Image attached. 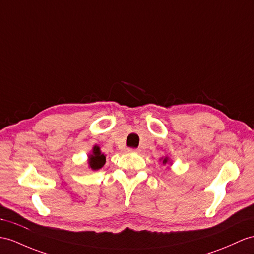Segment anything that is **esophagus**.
Listing matches in <instances>:
<instances>
[{"instance_id": "34e87169", "label": "esophagus", "mask_w": 254, "mask_h": 254, "mask_svg": "<svg viewBox=\"0 0 254 254\" xmlns=\"http://www.w3.org/2000/svg\"><path fill=\"white\" fill-rule=\"evenodd\" d=\"M127 152H129V153H140V150H139V148H128Z\"/></svg>"}]
</instances>
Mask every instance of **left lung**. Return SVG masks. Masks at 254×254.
<instances>
[{"instance_id": "8db88e82", "label": "left lung", "mask_w": 254, "mask_h": 254, "mask_svg": "<svg viewBox=\"0 0 254 254\" xmlns=\"http://www.w3.org/2000/svg\"><path fill=\"white\" fill-rule=\"evenodd\" d=\"M162 160H163V164H164V165H166V164H171L169 157H167V156L164 157V158H162Z\"/></svg>"}]
</instances>
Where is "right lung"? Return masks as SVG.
<instances>
[{"instance_id":"1","label":"right lung","mask_w":254,"mask_h":254,"mask_svg":"<svg viewBox=\"0 0 254 254\" xmlns=\"http://www.w3.org/2000/svg\"><path fill=\"white\" fill-rule=\"evenodd\" d=\"M106 164V155L101 153L100 147L95 145L92 147L91 153L88 155V165L92 170H99Z\"/></svg>"}]
</instances>
